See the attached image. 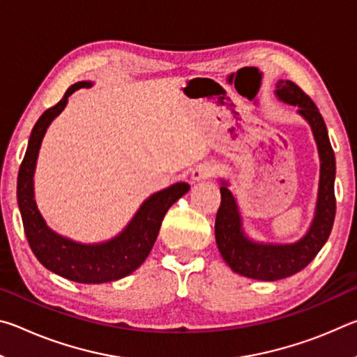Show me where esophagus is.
Here are the masks:
<instances>
[{"mask_svg": "<svg viewBox=\"0 0 357 357\" xmlns=\"http://www.w3.org/2000/svg\"><path fill=\"white\" fill-rule=\"evenodd\" d=\"M214 173H215V165L209 164V162H203V164L197 165L192 170V181L193 183H197V181L211 178Z\"/></svg>", "mask_w": 357, "mask_h": 357, "instance_id": "34e87169", "label": "esophagus"}]
</instances>
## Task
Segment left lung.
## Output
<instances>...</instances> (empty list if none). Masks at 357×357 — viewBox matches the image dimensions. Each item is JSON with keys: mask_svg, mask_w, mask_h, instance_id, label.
Returning a JSON list of instances; mask_svg holds the SVG:
<instances>
[{"mask_svg": "<svg viewBox=\"0 0 357 357\" xmlns=\"http://www.w3.org/2000/svg\"><path fill=\"white\" fill-rule=\"evenodd\" d=\"M275 96L285 104L298 107V113L310 124L318 146L321 162L318 200L309 231L294 244L253 243L245 236L236 200L227 181H222V202L215 215V241L225 263L234 273L264 282L285 279L304 269L326 244L335 219V155L321 113L309 96L289 80L277 82Z\"/></svg>", "mask_w": 357, "mask_h": 357, "instance_id": "left-lung-1", "label": "left lung"}]
</instances>
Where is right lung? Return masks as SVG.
I'll return each mask as SVG.
<instances>
[{
    "mask_svg": "<svg viewBox=\"0 0 357 357\" xmlns=\"http://www.w3.org/2000/svg\"><path fill=\"white\" fill-rule=\"evenodd\" d=\"M89 82H78L64 93L63 99L42 113L29 137L25 157L17 179L23 228L36 258L48 271L78 283H105L119 280L134 273L148 258L159 234L162 220L174 202L189 192L187 183H176L155 192L144 200L134 219L118 236L100 244H80L56 234L47 227L34 200V170L47 128L68 104L69 96L80 88H89Z\"/></svg>",
    "mask_w": 357,
    "mask_h": 357,
    "instance_id": "1",
    "label": "right lung"
}]
</instances>
